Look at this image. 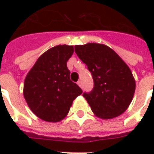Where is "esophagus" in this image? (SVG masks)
Returning a JSON list of instances; mask_svg holds the SVG:
<instances>
[{
  "mask_svg": "<svg viewBox=\"0 0 154 154\" xmlns=\"http://www.w3.org/2000/svg\"><path fill=\"white\" fill-rule=\"evenodd\" d=\"M77 85H79V86L81 87V88H82V86H83V85H82V81H78V82H77Z\"/></svg>",
  "mask_w": 154,
  "mask_h": 154,
  "instance_id": "34e87169",
  "label": "esophagus"
}]
</instances>
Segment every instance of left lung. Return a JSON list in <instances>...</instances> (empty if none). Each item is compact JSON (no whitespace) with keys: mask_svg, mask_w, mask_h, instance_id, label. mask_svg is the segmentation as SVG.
Wrapping results in <instances>:
<instances>
[{"mask_svg":"<svg viewBox=\"0 0 154 154\" xmlns=\"http://www.w3.org/2000/svg\"><path fill=\"white\" fill-rule=\"evenodd\" d=\"M75 53L91 72L94 89L84 97L97 117L111 119L122 114L134 97L136 83L125 61L107 45H75Z\"/></svg>","mask_w":154,"mask_h":154,"instance_id":"1","label":"left lung"}]
</instances>
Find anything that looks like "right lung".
<instances>
[{
  "mask_svg": "<svg viewBox=\"0 0 154 154\" xmlns=\"http://www.w3.org/2000/svg\"><path fill=\"white\" fill-rule=\"evenodd\" d=\"M73 46L59 45L40 57L28 72L24 83V97L37 117L49 122L63 120L72 101L82 94V89L70 80L67 61Z\"/></svg>",
  "mask_w": 154,
  "mask_h": 154,
  "instance_id": "right-lung-1",
  "label": "right lung"
}]
</instances>
